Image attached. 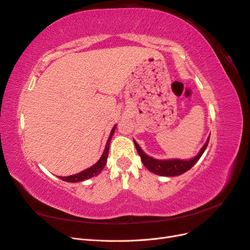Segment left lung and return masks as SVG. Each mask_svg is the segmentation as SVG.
I'll return each instance as SVG.
<instances>
[{
    "label": "left lung",
    "mask_w": 250,
    "mask_h": 250,
    "mask_svg": "<svg viewBox=\"0 0 250 250\" xmlns=\"http://www.w3.org/2000/svg\"><path fill=\"white\" fill-rule=\"evenodd\" d=\"M208 141H209V137H208L207 143L204 144L203 147L201 148L198 155H196L195 157L191 158V160H188V161H181V160L160 161V160H155V158L150 157L147 154L144 153V151L141 149L139 144L133 140L135 148H137V151H138L139 155L141 156V161L143 162L144 166H145V167L149 171H151L154 174H157V175H161V176H177V175H181V174L187 172L188 170H190L201 157V155L204 152V150L207 149Z\"/></svg>",
    "instance_id": "obj_1"
}]
</instances>
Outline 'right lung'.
<instances>
[{"instance_id":"1","label":"right lung","mask_w":250,"mask_h":250,"mask_svg":"<svg viewBox=\"0 0 250 250\" xmlns=\"http://www.w3.org/2000/svg\"><path fill=\"white\" fill-rule=\"evenodd\" d=\"M115 130H116V125L113 126V128L111 129V132H110V135L109 138L107 140V143H106V146H105V149H104V152L102 154V156L100 157V160L98 161L94 166H92V167L82 171L78 174H75V175H71V176H65V177H59L60 179H62L64 181H67V183H78V181H82V180H85V179H88L90 177L93 176H96L99 174L103 168L105 167V164H106L107 162V156H108V151H109V144H110V140L112 138L113 133H115Z\"/></svg>"}]
</instances>
